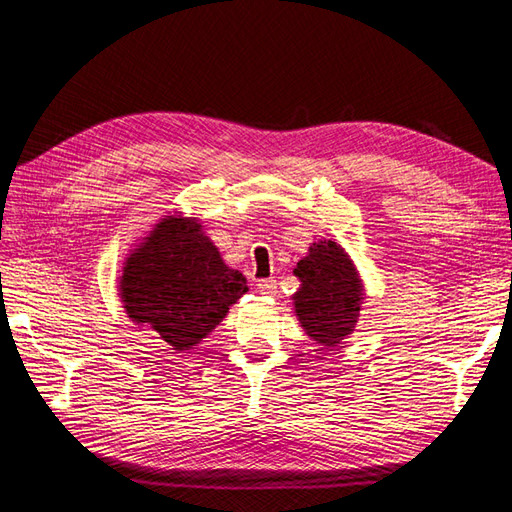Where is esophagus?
Listing matches in <instances>:
<instances>
[{
  "label": "esophagus",
  "mask_w": 512,
  "mask_h": 512,
  "mask_svg": "<svg viewBox=\"0 0 512 512\" xmlns=\"http://www.w3.org/2000/svg\"><path fill=\"white\" fill-rule=\"evenodd\" d=\"M256 286L262 294H275L277 292V282L271 280V277H269V280H258Z\"/></svg>",
  "instance_id": "esophagus-1"
}]
</instances>
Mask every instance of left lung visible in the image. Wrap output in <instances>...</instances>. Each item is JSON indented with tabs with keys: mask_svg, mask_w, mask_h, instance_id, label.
<instances>
[{
	"mask_svg": "<svg viewBox=\"0 0 512 512\" xmlns=\"http://www.w3.org/2000/svg\"><path fill=\"white\" fill-rule=\"evenodd\" d=\"M301 280L294 312L305 333L322 346H337L354 329L363 301V286L352 260L335 241H318L297 262Z\"/></svg>",
	"mask_w": 512,
	"mask_h": 512,
	"instance_id": "obj_1",
	"label": "left lung"
}]
</instances>
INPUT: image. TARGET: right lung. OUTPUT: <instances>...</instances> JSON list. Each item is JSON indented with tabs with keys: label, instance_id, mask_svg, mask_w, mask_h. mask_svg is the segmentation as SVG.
Here are the masks:
<instances>
[{
	"label": "right lung",
	"instance_id": "right-lung-1",
	"mask_svg": "<svg viewBox=\"0 0 512 512\" xmlns=\"http://www.w3.org/2000/svg\"><path fill=\"white\" fill-rule=\"evenodd\" d=\"M119 284L128 316L179 352L209 335L247 292L243 273L224 265L200 224L173 215L130 254Z\"/></svg>",
	"mask_w": 512,
	"mask_h": 512
}]
</instances>
